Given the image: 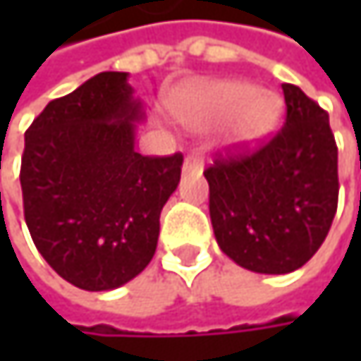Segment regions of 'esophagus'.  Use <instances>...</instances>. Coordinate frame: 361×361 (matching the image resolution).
Returning a JSON list of instances; mask_svg holds the SVG:
<instances>
[{
	"mask_svg": "<svg viewBox=\"0 0 361 361\" xmlns=\"http://www.w3.org/2000/svg\"><path fill=\"white\" fill-rule=\"evenodd\" d=\"M202 169H204V161L200 157H196V154L185 157V161H183V173H190V176L200 178L202 176Z\"/></svg>",
	"mask_w": 361,
	"mask_h": 361,
	"instance_id": "obj_1",
	"label": "esophagus"
}]
</instances>
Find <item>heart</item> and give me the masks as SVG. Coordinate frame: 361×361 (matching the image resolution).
<instances>
[{"label": "heart", "mask_w": 361, "mask_h": 361, "mask_svg": "<svg viewBox=\"0 0 361 361\" xmlns=\"http://www.w3.org/2000/svg\"><path fill=\"white\" fill-rule=\"evenodd\" d=\"M171 112L190 129H207L228 121L230 140L251 146L274 131L282 112V100L247 81L221 79L178 94L171 100Z\"/></svg>", "instance_id": "obj_1"}]
</instances>
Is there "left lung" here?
I'll list each match as a JSON object with an SVG mask.
<instances>
[{
  "label": "left lung",
  "mask_w": 361,
  "mask_h": 361,
  "mask_svg": "<svg viewBox=\"0 0 361 361\" xmlns=\"http://www.w3.org/2000/svg\"><path fill=\"white\" fill-rule=\"evenodd\" d=\"M286 123L257 152L217 159L204 171L219 249L257 274H290L322 247L338 200L328 114L284 83Z\"/></svg>",
  "instance_id": "8db88e82"
}]
</instances>
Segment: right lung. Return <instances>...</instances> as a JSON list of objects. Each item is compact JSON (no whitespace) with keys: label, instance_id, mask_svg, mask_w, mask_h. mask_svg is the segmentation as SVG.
Returning a JSON list of instances; mask_svg holds the SVG:
<instances>
[{"label":"right lung","instance_id":"obj_1","mask_svg":"<svg viewBox=\"0 0 361 361\" xmlns=\"http://www.w3.org/2000/svg\"><path fill=\"white\" fill-rule=\"evenodd\" d=\"M129 73H100L51 100L25 133L20 185L37 251L77 288L114 290L154 257L183 157H142L146 112Z\"/></svg>","mask_w":361,"mask_h":361}]
</instances>
